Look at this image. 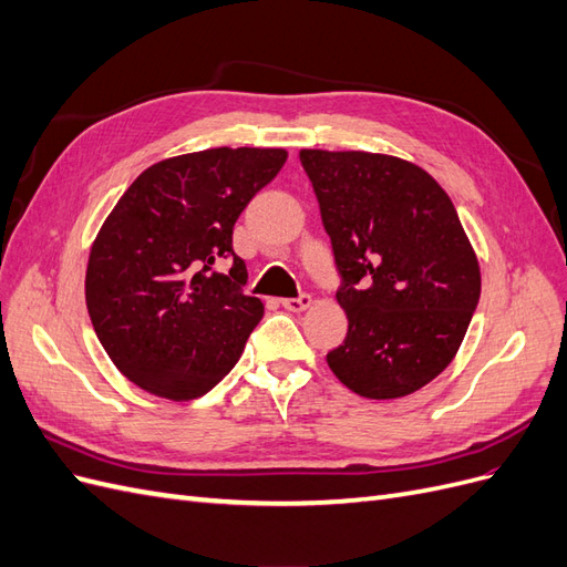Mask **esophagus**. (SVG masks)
<instances>
[{
  "instance_id": "esophagus-1",
  "label": "esophagus",
  "mask_w": 567,
  "mask_h": 567,
  "mask_svg": "<svg viewBox=\"0 0 567 567\" xmlns=\"http://www.w3.org/2000/svg\"><path fill=\"white\" fill-rule=\"evenodd\" d=\"M312 305V298L310 296H298V298H284L281 300V307H286L288 312H302L307 310V307Z\"/></svg>"
}]
</instances>
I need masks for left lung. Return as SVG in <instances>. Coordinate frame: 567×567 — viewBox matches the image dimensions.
I'll return each mask as SVG.
<instances>
[{
    "label": "left lung",
    "instance_id": "left-lung-1",
    "mask_svg": "<svg viewBox=\"0 0 567 567\" xmlns=\"http://www.w3.org/2000/svg\"><path fill=\"white\" fill-rule=\"evenodd\" d=\"M348 315L326 354L342 385L398 400L450 367L480 300V265L452 198L419 165L367 151L302 148Z\"/></svg>",
    "mask_w": 567,
    "mask_h": 567
}]
</instances>
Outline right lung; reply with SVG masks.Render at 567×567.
Listing matches in <instances>:
<instances>
[{
  "mask_svg": "<svg viewBox=\"0 0 567 567\" xmlns=\"http://www.w3.org/2000/svg\"><path fill=\"white\" fill-rule=\"evenodd\" d=\"M284 148H208L151 165L115 203L87 262L84 298L120 373L156 398L186 402L234 369L265 315L244 293L231 234L279 175ZM233 257L229 275L212 271Z\"/></svg>",
  "mask_w": 567,
  "mask_h": 567,
  "instance_id": "obj_1",
  "label": "right lung"
}]
</instances>
